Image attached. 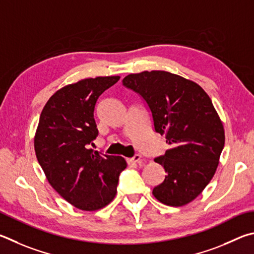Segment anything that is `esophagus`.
<instances>
[{
  "label": "esophagus",
  "instance_id": "obj_1",
  "mask_svg": "<svg viewBox=\"0 0 254 254\" xmlns=\"http://www.w3.org/2000/svg\"><path fill=\"white\" fill-rule=\"evenodd\" d=\"M140 159H141L140 155H139V154H136L134 157L127 158V163H128V164H136V163H139Z\"/></svg>",
  "mask_w": 254,
  "mask_h": 254
}]
</instances>
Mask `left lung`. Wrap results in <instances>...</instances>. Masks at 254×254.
<instances>
[{
    "instance_id": "obj_1",
    "label": "left lung",
    "mask_w": 254,
    "mask_h": 254,
    "mask_svg": "<svg viewBox=\"0 0 254 254\" xmlns=\"http://www.w3.org/2000/svg\"><path fill=\"white\" fill-rule=\"evenodd\" d=\"M123 84L146 101L155 131L170 145L155 158L166 175L154 196L168 206L192 202L214 176L224 147L223 124L211 98L197 83L161 70L128 74Z\"/></svg>"
}]
</instances>
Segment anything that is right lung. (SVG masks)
<instances>
[{"label":"right lung","instance_id":"obj_1","mask_svg":"<svg viewBox=\"0 0 254 254\" xmlns=\"http://www.w3.org/2000/svg\"><path fill=\"white\" fill-rule=\"evenodd\" d=\"M120 77L80 80L58 90L44 106L34 149L49 183L74 207L96 211L113 201L127 163L90 148L98 136V98Z\"/></svg>","mask_w":254,"mask_h":254}]
</instances>
